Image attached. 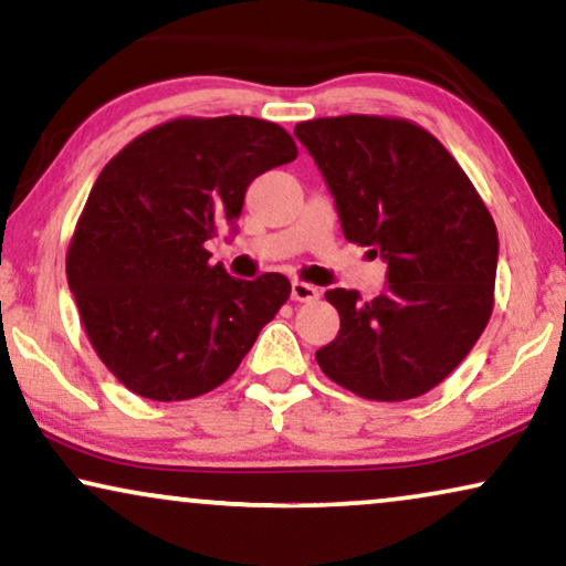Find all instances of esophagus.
I'll return each mask as SVG.
<instances>
[{
	"label": "esophagus",
	"instance_id": "obj_1",
	"mask_svg": "<svg viewBox=\"0 0 566 566\" xmlns=\"http://www.w3.org/2000/svg\"><path fill=\"white\" fill-rule=\"evenodd\" d=\"M318 287H313V284H305V282H292V300H297V303H313V300H318Z\"/></svg>",
	"mask_w": 566,
	"mask_h": 566
}]
</instances>
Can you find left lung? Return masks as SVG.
<instances>
[{
	"mask_svg": "<svg viewBox=\"0 0 566 566\" xmlns=\"http://www.w3.org/2000/svg\"><path fill=\"white\" fill-rule=\"evenodd\" d=\"M326 178L344 238L388 263L370 303L328 290L342 328L321 370L370 401H409L442 382L494 307L500 240L455 157L406 118L336 116L295 126Z\"/></svg>",
	"mask_w": 566,
	"mask_h": 566,
	"instance_id": "obj_1",
	"label": "left lung"
}]
</instances>
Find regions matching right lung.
Wrapping results in <instances>:
<instances>
[{
    "label": "right lung",
    "mask_w": 566,
    "mask_h": 566,
    "mask_svg": "<svg viewBox=\"0 0 566 566\" xmlns=\"http://www.w3.org/2000/svg\"><path fill=\"white\" fill-rule=\"evenodd\" d=\"M295 157L271 120L176 118L101 170L66 279L97 357L134 394L186 401L222 386L287 303V276H230L205 243L235 230L253 178Z\"/></svg>",
    "instance_id": "1"
}]
</instances>
